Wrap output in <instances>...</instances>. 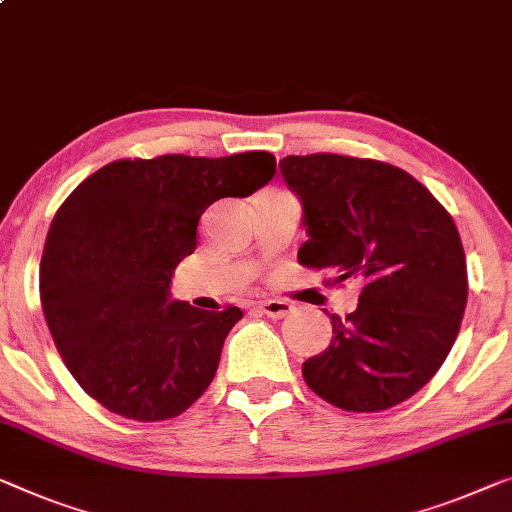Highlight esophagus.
Masks as SVG:
<instances>
[{
	"label": "esophagus",
	"instance_id": "1",
	"mask_svg": "<svg viewBox=\"0 0 512 512\" xmlns=\"http://www.w3.org/2000/svg\"><path fill=\"white\" fill-rule=\"evenodd\" d=\"M258 309H261L267 318L281 320V318H286L290 311H293V304L286 300H263V302H258Z\"/></svg>",
	"mask_w": 512,
	"mask_h": 512
}]
</instances>
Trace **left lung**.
Wrapping results in <instances>:
<instances>
[{
    "instance_id": "8db88e82",
    "label": "left lung",
    "mask_w": 512,
    "mask_h": 512,
    "mask_svg": "<svg viewBox=\"0 0 512 512\" xmlns=\"http://www.w3.org/2000/svg\"><path fill=\"white\" fill-rule=\"evenodd\" d=\"M281 176L302 201L300 263L357 279V309L304 361L309 387L341 410L380 412L414 396L444 364L467 306L460 233L407 171L332 153L288 155Z\"/></svg>"
}]
</instances>
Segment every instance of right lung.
I'll return each mask as SVG.
<instances>
[{"instance_id": "add662e5", "label": "right lung", "mask_w": 512, "mask_h": 512, "mask_svg": "<svg viewBox=\"0 0 512 512\" xmlns=\"http://www.w3.org/2000/svg\"><path fill=\"white\" fill-rule=\"evenodd\" d=\"M272 153L162 155L98 169L61 203L41 258V304L82 389L135 421L183 414L217 373L238 306L201 311L171 297L210 203L270 183Z\"/></svg>"}]
</instances>
